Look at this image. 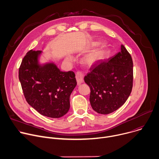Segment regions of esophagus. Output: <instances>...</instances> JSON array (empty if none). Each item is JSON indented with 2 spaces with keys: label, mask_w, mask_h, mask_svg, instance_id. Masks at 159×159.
<instances>
[{
  "label": "esophagus",
  "mask_w": 159,
  "mask_h": 159,
  "mask_svg": "<svg viewBox=\"0 0 159 159\" xmlns=\"http://www.w3.org/2000/svg\"><path fill=\"white\" fill-rule=\"evenodd\" d=\"M75 77L78 85L81 84L84 82V75L81 72H77L76 73Z\"/></svg>",
  "instance_id": "34e87169"
}]
</instances>
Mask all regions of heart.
Wrapping results in <instances>:
<instances>
[{"instance_id":"b5f03b06","label":"heart","mask_w":159,"mask_h":159,"mask_svg":"<svg viewBox=\"0 0 159 159\" xmlns=\"http://www.w3.org/2000/svg\"><path fill=\"white\" fill-rule=\"evenodd\" d=\"M102 43L99 41L94 42L92 43L93 47H98ZM109 55V50L106 48H101L96 50L91 53H89L84 58L85 63L88 65H93L98 63L104 61L107 57ZM66 60H71L72 57L68 56L66 57Z\"/></svg>"}]
</instances>
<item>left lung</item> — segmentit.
I'll return each instance as SVG.
<instances>
[{"mask_svg": "<svg viewBox=\"0 0 159 159\" xmlns=\"http://www.w3.org/2000/svg\"><path fill=\"white\" fill-rule=\"evenodd\" d=\"M84 77L90 89V103L98 113L107 115L122 106L133 87V61L123 45L107 62L94 64Z\"/></svg>", "mask_w": 159, "mask_h": 159, "instance_id": "obj_1", "label": "left lung"}]
</instances>
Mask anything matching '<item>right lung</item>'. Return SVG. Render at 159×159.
Returning a JSON list of instances; mask_svg holds the SVG:
<instances>
[{
    "label": "right lung",
    "mask_w": 159,
    "mask_h": 159,
    "mask_svg": "<svg viewBox=\"0 0 159 159\" xmlns=\"http://www.w3.org/2000/svg\"><path fill=\"white\" fill-rule=\"evenodd\" d=\"M41 51L28 52L22 60L19 79L28 103L39 114L58 118L70 109V96L77 85L73 72H62L51 61L42 63Z\"/></svg>",
    "instance_id": "1"
}]
</instances>
